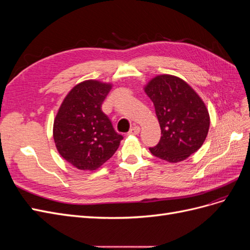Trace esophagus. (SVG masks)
<instances>
[{
  "mask_svg": "<svg viewBox=\"0 0 250 250\" xmlns=\"http://www.w3.org/2000/svg\"><path fill=\"white\" fill-rule=\"evenodd\" d=\"M141 131V128L139 126H133L131 129L129 130V132H128V134H139Z\"/></svg>",
  "mask_w": 250,
  "mask_h": 250,
  "instance_id": "1",
  "label": "esophagus"
}]
</instances>
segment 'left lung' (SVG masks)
I'll return each mask as SVG.
<instances>
[{
  "mask_svg": "<svg viewBox=\"0 0 250 250\" xmlns=\"http://www.w3.org/2000/svg\"><path fill=\"white\" fill-rule=\"evenodd\" d=\"M145 92L153 102L162 137L150 147L154 156L178 163L196 152L208 132V111L200 97L187 82L171 75L151 80Z\"/></svg>",
  "mask_w": 250,
  "mask_h": 250,
  "instance_id": "1",
  "label": "left lung"
}]
</instances>
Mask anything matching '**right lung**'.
I'll use <instances>...</instances> for the list:
<instances>
[{"label":"right lung","instance_id":"1","mask_svg":"<svg viewBox=\"0 0 250 250\" xmlns=\"http://www.w3.org/2000/svg\"><path fill=\"white\" fill-rule=\"evenodd\" d=\"M111 86L79 83L67 94L53 127L55 145L64 160L80 170H96L115 154L123 137L115 131L101 106Z\"/></svg>","mask_w":250,"mask_h":250}]
</instances>
